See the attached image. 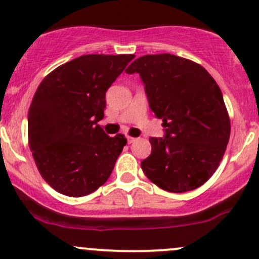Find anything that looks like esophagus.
Returning a JSON list of instances; mask_svg holds the SVG:
<instances>
[{
  "label": "esophagus",
  "instance_id": "obj_1",
  "mask_svg": "<svg viewBox=\"0 0 259 259\" xmlns=\"http://www.w3.org/2000/svg\"><path fill=\"white\" fill-rule=\"evenodd\" d=\"M126 140H127V143H129V144H132V143H134V142H135V138L129 137V135H127V137H126Z\"/></svg>",
  "mask_w": 259,
  "mask_h": 259
}]
</instances>
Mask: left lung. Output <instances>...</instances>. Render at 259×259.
<instances>
[{"label":"left lung","instance_id":"1","mask_svg":"<svg viewBox=\"0 0 259 259\" xmlns=\"http://www.w3.org/2000/svg\"><path fill=\"white\" fill-rule=\"evenodd\" d=\"M145 85L149 106L163 119L164 138H150L142 161L150 182L170 193L197 189L214 174L231 135L223 95L209 72L170 54L145 55L127 66Z\"/></svg>","mask_w":259,"mask_h":259}]
</instances>
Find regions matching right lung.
I'll return each mask as SVG.
<instances>
[{"mask_svg":"<svg viewBox=\"0 0 259 259\" xmlns=\"http://www.w3.org/2000/svg\"><path fill=\"white\" fill-rule=\"evenodd\" d=\"M134 55H82L51 71L38 85L28 110V146L41 177L69 197L95 192L113 171L126 145L109 137L105 94Z\"/></svg>","mask_w":259,"mask_h":259,"instance_id":"right-lung-1","label":"right lung"}]
</instances>
